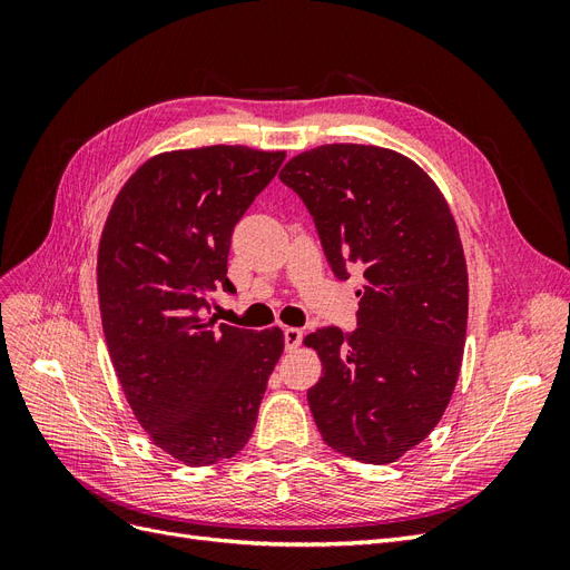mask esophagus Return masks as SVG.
<instances>
[{
	"label": "esophagus",
	"instance_id": "34e87169",
	"mask_svg": "<svg viewBox=\"0 0 570 570\" xmlns=\"http://www.w3.org/2000/svg\"><path fill=\"white\" fill-rule=\"evenodd\" d=\"M283 337H285V350H287V352H292V350H297L299 344H302L304 333L299 331V327H285V331H283Z\"/></svg>",
	"mask_w": 570,
	"mask_h": 570
}]
</instances>
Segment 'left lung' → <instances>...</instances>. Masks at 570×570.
I'll list each match as a JSON object with an SVG mask.
<instances>
[{
  "instance_id": "obj_1",
  "label": "left lung",
  "mask_w": 570,
  "mask_h": 570,
  "mask_svg": "<svg viewBox=\"0 0 570 570\" xmlns=\"http://www.w3.org/2000/svg\"><path fill=\"white\" fill-rule=\"evenodd\" d=\"M281 180L337 278H364L356 331L323 325L304 340L323 364L314 421L335 452L390 463L438 425L459 377L469 273L454 216L416 164L373 145L304 151Z\"/></svg>"
}]
</instances>
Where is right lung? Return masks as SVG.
Instances as JSON below:
<instances>
[{"mask_svg":"<svg viewBox=\"0 0 570 570\" xmlns=\"http://www.w3.org/2000/svg\"><path fill=\"white\" fill-rule=\"evenodd\" d=\"M285 151L214 145L149 159L120 189L99 243L101 325L120 387L154 444L187 465L249 442L283 333L216 323L233 230Z\"/></svg>","mask_w":570,"mask_h":570,"instance_id":"right-lung-1","label":"right lung"}]
</instances>
